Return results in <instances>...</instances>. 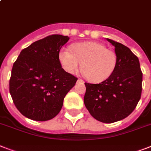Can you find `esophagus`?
<instances>
[{
	"label": "esophagus",
	"mask_w": 151,
	"mask_h": 151,
	"mask_svg": "<svg viewBox=\"0 0 151 151\" xmlns=\"http://www.w3.org/2000/svg\"><path fill=\"white\" fill-rule=\"evenodd\" d=\"M78 82H79V83H84V81H83V80H81V79H78Z\"/></svg>",
	"instance_id": "34e87169"
}]
</instances>
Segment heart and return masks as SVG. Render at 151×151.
I'll list each match as a JSON object with an SVG mask.
<instances>
[{"label": "heart", "instance_id": "heart-1", "mask_svg": "<svg viewBox=\"0 0 151 151\" xmlns=\"http://www.w3.org/2000/svg\"><path fill=\"white\" fill-rule=\"evenodd\" d=\"M59 59L64 70L72 74L78 72L81 64V71L92 83L103 82L110 78L117 63L114 51L96 41L75 44L71 47V51L62 48Z\"/></svg>", "mask_w": 151, "mask_h": 151}]
</instances>
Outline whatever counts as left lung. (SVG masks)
I'll return each instance as SVG.
<instances>
[{"mask_svg": "<svg viewBox=\"0 0 151 151\" xmlns=\"http://www.w3.org/2000/svg\"><path fill=\"white\" fill-rule=\"evenodd\" d=\"M106 40L114 46L117 66L112 75L103 82L85 83L84 103L95 119L113 123L127 117L136 108L141 97L143 73L139 59L128 47Z\"/></svg>", "mask_w": 151, "mask_h": 151, "instance_id": "left-lung-1", "label": "left lung"}]
</instances>
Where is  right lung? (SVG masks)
Here are the masks:
<instances>
[{"instance_id": "right-lung-1", "label": "right lung", "mask_w": 151, "mask_h": 151, "mask_svg": "<svg viewBox=\"0 0 151 151\" xmlns=\"http://www.w3.org/2000/svg\"><path fill=\"white\" fill-rule=\"evenodd\" d=\"M68 36L54 34L24 48L14 63L9 92L19 111L45 122L61 110L63 99L78 78L62 68L59 54Z\"/></svg>"}]
</instances>
